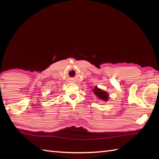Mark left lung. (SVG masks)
Segmentation results:
<instances>
[{
  "label": "left lung",
  "instance_id": "left-lung-1",
  "mask_svg": "<svg viewBox=\"0 0 159 159\" xmlns=\"http://www.w3.org/2000/svg\"><path fill=\"white\" fill-rule=\"evenodd\" d=\"M92 91L93 92L94 94H95V95L101 100H104L105 101V102H107V101L109 100V94H108V93L104 92V91L102 89H99L98 87H96Z\"/></svg>",
  "mask_w": 159,
  "mask_h": 159
}]
</instances>
